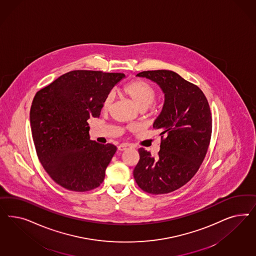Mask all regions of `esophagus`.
Returning a JSON list of instances; mask_svg holds the SVG:
<instances>
[{"instance_id": "esophagus-1", "label": "esophagus", "mask_w": 256, "mask_h": 256, "mask_svg": "<svg viewBox=\"0 0 256 256\" xmlns=\"http://www.w3.org/2000/svg\"><path fill=\"white\" fill-rule=\"evenodd\" d=\"M128 146H128V144H122L118 146V150H120V151H124V150H126V149L128 148Z\"/></svg>"}]
</instances>
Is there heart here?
<instances>
[{
	"mask_svg": "<svg viewBox=\"0 0 256 256\" xmlns=\"http://www.w3.org/2000/svg\"><path fill=\"white\" fill-rule=\"evenodd\" d=\"M123 92L142 110L148 108L156 100V92L152 84L144 80H134L123 87ZM114 100L112 93H108L103 101V108L108 110Z\"/></svg>",
	"mask_w": 256,
	"mask_h": 256,
	"instance_id": "1",
	"label": "heart"
}]
</instances>
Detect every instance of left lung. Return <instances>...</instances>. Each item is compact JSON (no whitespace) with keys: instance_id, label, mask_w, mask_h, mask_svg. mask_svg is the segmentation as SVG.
Returning a JSON list of instances; mask_svg holds the SVG:
<instances>
[{"instance_id":"8db88e82","label":"left lung","mask_w":256,"mask_h":256,"mask_svg":"<svg viewBox=\"0 0 256 256\" xmlns=\"http://www.w3.org/2000/svg\"><path fill=\"white\" fill-rule=\"evenodd\" d=\"M137 76L160 86L164 104L153 124L162 132L158 156L140 148L133 176L144 192L169 194L194 178L206 155L212 132L210 104L198 86L174 71L149 70Z\"/></svg>"}]
</instances>
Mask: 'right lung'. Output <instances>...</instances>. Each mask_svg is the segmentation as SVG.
I'll return each mask as SVG.
<instances>
[{
    "label": "right lung",
    "instance_id": "obj_1",
    "mask_svg": "<svg viewBox=\"0 0 256 256\" xmlns=\"http://www.w3.org/2000/svg\"><path fill=\"white\" fill-rule=\"evenodd\" d=\"M123 73L73 70L36 94L30 110L39 162L58 185L73 192L100 186L117 148L90 140V116L100 117L103 101Z\"/></svg>",
    "mask_w": 256,
    "mask_h": 256
}]
</instances>
